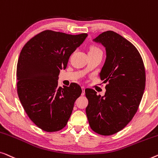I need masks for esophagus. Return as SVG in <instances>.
I'll list each match as a JSON object with an SVG mask.
<instances>
[{
  "mask_svg": "<svg viewBox=\"0 0 158 158\" xmlns=\"http://www.w3.org/2000/svg\"><path fill=\"white\" fill-rule=\"evenodd\" d=\"M81 95H84V94H85V87L84 86H81Z\"/></svg>",
  "mask_w": 158,
  "mask_h": 158,
  "instance_id": "34e87169",
  "label": "esophagus"
}]
</instances>
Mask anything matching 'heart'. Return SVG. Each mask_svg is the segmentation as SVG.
I'll list each match as a JSON object with an SVG mask.
<instances>
[{
    "mask_svg": "<svg viewBox=\"0 0 158 158\" xmlns=\"http://www.w3.org/2000/svg\"><path fill=\"white\" fill-rule=\"evenodd\" d=\"M101 52V50L99 49L97 46H92L89 49V52Z\"/></svg>",
    "mask_w": 158,
    "mask_h": 158,
    "instance_id": "heart-1",
    "label": "heart"
}]
</instances>
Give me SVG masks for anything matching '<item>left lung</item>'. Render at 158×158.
I'll return each instance as SVG.
<instances>
[{"instance_id":"1","label":"left lung","mask_w":158,"mask_h":158,"mask_svg":"<svg viewBox=\"0 0 158 158\" xmlns=\"http://www.w3.org/2000/svg\"><path fill=\"white\" fill-rule=\"evenodd\" d=\"M94 41L105 47L106 60L99 74L104 96L86 89V108L90 127L97 134L114 135L125 127L136 114L145 87V69L138 50L112 31L99 34Z\"/></svg>"}]
</instances>
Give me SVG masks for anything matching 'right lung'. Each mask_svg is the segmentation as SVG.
<instances>
[{
  "label": "right lung",
  "instance_id": "right-lung-1",
  "mask_svg": "<svg viewBox=\"0 0 158 158\" xmlns=\"http://www.w3.org/2000/svg\"><path fill=\"white\" fill-rule=\"evenodd\" d=\"M87 34H66L44 31L22 48L17 64V92L28 117L46 132H56L66 125L81 88L72 83L58 86L60 70L65 69L71 54Z\"/></svg>",
  "mask_w": 158,
  "mask_h": 158
}]
</instances>
